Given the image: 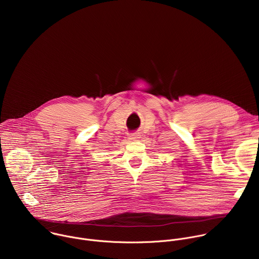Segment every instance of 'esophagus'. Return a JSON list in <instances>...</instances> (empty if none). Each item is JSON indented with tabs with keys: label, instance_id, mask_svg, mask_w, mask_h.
Returning a JSON list of instances; mask_svg holds the SVG:
<instances>
[{
	"label": "esophagus",
	"instance_id": "esophagus-1",
	"mask_svg": "<svg viewBox=\"0 0 259 259\" xmlns=\"http://www.w3.org/2000/svg\"><path fill=\"white\" fill-rule=\"evenodd\" d=\"M139 138H140V134L139 133H132L131 135H129V140L130 141H137V140H139Z\"/></svg>",
	"mask_w": 259,
	"mask_h": 259
}]
</instances>
